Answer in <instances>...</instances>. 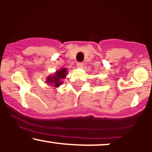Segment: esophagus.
<instances>
[{"label": "esophagus", "mask_w": 152, "mask_h": 152, "mask_svg": "<svg viewBox=\"0 0 152 152\" xmlns=\"http://www.w3.org/2000/svg\"><path fill=\"white\" fill-rule=\"evenodd\" d=\"M77 67H79V68H82V67H83V63H82V62H78Z\"/></svg>", "instance_id": "34e87169"}]
</instances>
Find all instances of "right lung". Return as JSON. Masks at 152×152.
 Returning a JSON list of instances; mask_svg holds the SVG:
<instances>
[{
  "label": "right lung",
  "mask_w": 152,
  "mask_h": 152,
  "mask_svg": "<svg viewBox=\"0 0 152 152\" xmlns=\"http://www.w3.org/2000/svg\"><path fill=\"white\" fill-rule=\"evenodd\" d=\"M66 68L61 69V70L56 71V73L53 76H48V78L47 79V82L50 83V85H51L50 86H53L55 87H59L62 83V79H65L66 76Z\"/></svg>",
  "instance_id": "1"
}]
</instances>
